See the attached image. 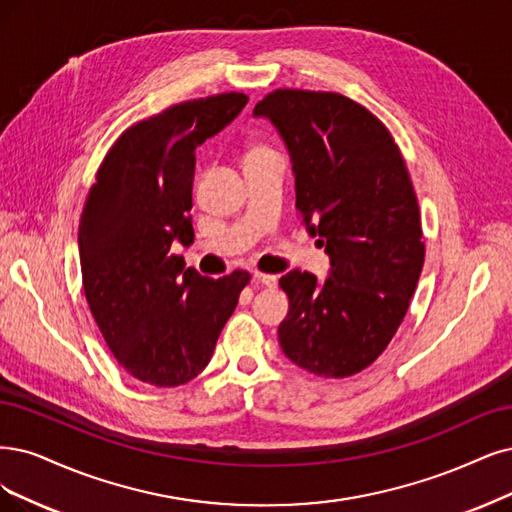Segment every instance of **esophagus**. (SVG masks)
Segmentation results:
<instances>
[{"instance_id": "34e87169", "label": "esophagus", "mask_w": 512, "mask_h": 512, "mask_svg": "<svg viewBox=\"0 0 512 512\" xmlns=\"http://www.w3.org/2000/svg\"><path fill=\"white\" fill-rule=\"evenodd\" d=\"M253 278L259 282V285L268 287V289H276V285H278V276H274V274H263V272H255V274H253Z\"/></svg>"}]
</instances>
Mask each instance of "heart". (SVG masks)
I'll return each mask as SVG.
<instances>
[{"label": "heart", "instance_id": "heart-1", "mask_svg": "<svg viewBox=\"0 0 512 512\" xmlns=\"http://www.w3.org/2000/svg\"><path fill=\"white\" fill-rule=\"evenodd\" d=\"M257 151H266V149H263V147H251V151H249V156H251V154H257Z\"/></svg>", "mask_w": 512, "mask_h": 512}]
</instances>
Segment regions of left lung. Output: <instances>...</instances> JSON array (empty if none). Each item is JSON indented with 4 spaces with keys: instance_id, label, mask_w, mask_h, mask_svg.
Listing matches in <instances>:
<instances>
[{
    "instance_id": "1",
    "label": "left lung",
    "mask_w": 512,
    "mask_h": 512,
    "mask_svg": "<svg viewBox=\"0 0 512 512\" xmlns=\"http://www.w3.org/2000/svg\"><path fill=\"white\" fill-rule=\"evenodd\" d=\"M253 116L285 141L295 208L331 261L325 280L301 270L280 278L289 297L280 348L310 373L354 375L390 344L424 266L405 160L388 128L342 94L274 90Z\"/></svg>"
}]
</instances>
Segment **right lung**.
<instances>
[{
	"label": "right lung",
	"mask_w": 512,
	"mask_h": 512,
	"mask_svg": "<svg viewBox=\"0 0 512 512\" xmlns=\"http://www.w3.org/2000/svg\"><path fill=\"white\" fill-rule=\"evenodd\" d=\"M246 103L227 92L130 126L88 192L78 236L84 293L116 361L145 384L194 380L249 285V272L208 278L173 253L194 242L196 147Z\"/></svg>",
	"instance_id": "add662e5"
}]
</instances>
